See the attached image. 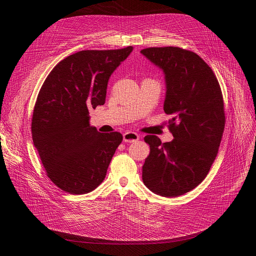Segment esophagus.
I'll use <instances>...</instances> for the list:
<instances>
[{"instance_id": "obj_1", "label": "esophagus", "mask_w": 256, "mask_h": 256, "mask_svg": "<svg viewBox=\"0 0 256 256\" xmlns=\"http://www.w3.org/2000/svg\"><path fill=\"white\" fill-rule=\"evenodd\" d=\"M139 135L137 132H126V134H124V141L128 142V143H132V142H136L139 140Z\"/></svg>"}]
</instances>
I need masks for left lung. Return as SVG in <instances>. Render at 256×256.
Segmentation results:
<instances>
[{
  "label": "left lung",
  "instance_id": "8db88e82",
  "mask_svg": "<svg viewBox=\"0 0 256 256\" xmlns=\"http://www.w3.org/2000/svg\"><path fill=\"white\" fill-rule=\"evenodd\" d=\"M141 54L165 74L164 111L171 116L168 126L174 137L162 143L145 136L150 154L142 180L152 192L176 197L202 182L217 156L225 126L222 92L210 67L191 50L165 46Z\"/></svg>",
  "mask_w": 256,
  "mask_h": 256
}]
</instances>
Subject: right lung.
I'll use <instances>...</instances> for the list:
<instances>
[{
  "label": "right lung",
  "mask_w": 256,
  "mask_h": 256,
  "mask_svg": "<svg viewBox=\"0 0 256 256\" xmlns=\"http://www.w3.org/2000/svg\"><path fill=\"white\" fill-rule=\"evenodd\" d=\"M132 46L80 50L59 62L46 78L34 106L32 138L50 180L74 195L86 194L106 178L120 132H100L89 109L106 102L108 82Z\"/></svg>",
  "instance_id": "right-lung-1"
}]
</instances>
